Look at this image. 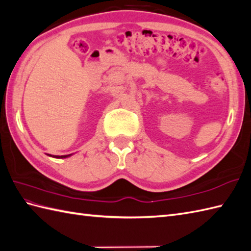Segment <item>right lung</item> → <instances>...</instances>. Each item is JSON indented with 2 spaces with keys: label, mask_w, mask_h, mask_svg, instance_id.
Here are the masks:
<instances>
[{
  "label": "right lung",
  "mask_w": 251,
  "mask_h": 251,
  "mask_svg": "<svg viewBox=\"0 0 251 251\" xmlns=\"http://www.w3.org/2000/svg\"><path fill=\"white\" fill-rule=\"evenodd\" d=\"M71 156V154L69 155H62V156H53V157H56V158H66V157Z\"/></svg>",
  "instance_id": "right-lung-1"
}]
</instances>
